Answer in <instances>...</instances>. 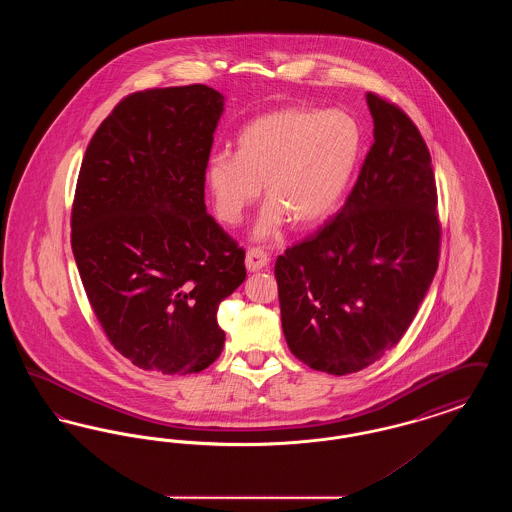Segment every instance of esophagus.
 Listing matches in <instances>:
<instances>
[{"mask_svg":"<svg viewBox=\"0 0 512 512\" xmlns=\"http://www.w3.org/2000/svg\"><path fill=\"white\" fill-rule=\"evenodd\" d=\"M268 265V255L261 247H249L245 253V267L251 272L263 270Z\"/></svg>","mask_w":512,"mask_h":512,"instance_id":"obj_1","label":"esophagus"}]
</instances>
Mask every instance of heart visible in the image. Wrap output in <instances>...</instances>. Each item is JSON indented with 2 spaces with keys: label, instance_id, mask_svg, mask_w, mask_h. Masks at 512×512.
I'll return each mask as SVG.
<instances>
[{
  "label": "heart",
  "instance_id": "heart-1",
  "mask_svg": "<svg viewBox=\"0 0 512 512\" xmlns=\"http://www.w3.org/2000/svg\"><path fill=\"white\" fill-rule=\"evenodd\" d=\"M363 134L341 111L284 107L245 124L236 155L222 151L209 159L205 182L215 213L238 224L259 199L261 184L270 207L257 224V238H272L284 220L313 228L328 219L359 165Z\"/></svg>",
  "mask_w": 512,
  "mask_h": 512
}]
</instances>
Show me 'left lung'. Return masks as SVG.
Wrapping results in <instances>:
<instances>
[{
	"mask_svg": "<svg viewBox=\"0 0 512 512\" xmlns=\"http://www.w3.org/2000/svg\"><path fill=\"white\" fill-rule=\"evenodd\" d=\"M374 144L340 213L276 259L293 355L334 376L395 347L438 270L441 224L428 146L390 99L366 94Z\"/></svg>",
	"mask_w": 512,
	"mask_h": 512,
	"instance_id": "1",
	"label": "left lung"
}]
</instances>
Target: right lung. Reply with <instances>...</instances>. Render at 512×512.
<instances>
[{"instance_id": "obj_1", "label": "right lung", "mask_w": 512, "mask_h": 512, "mask_svg": "<svg viewBox=\"0 0 512 512\" xmlns=\"http://www.w3.org/2000/svg\"><path fill=\"white\" fill-rule=\"evenodd\" d=\"M222 101L205 84L134 92L99 124L78 172L80 280L107 340L142 370L215 363L220 301L245 280L244 247L205 207Z\"/></svg>"}]
</instances>
